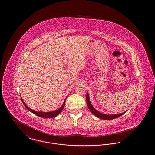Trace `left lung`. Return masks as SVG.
Wrapping results in <instances>:
<instances>
[{
  "mask_svg": "<svg viewBox=\"0 0 155 155\" xmlns=\"http://www.w3.org/2000/svg\"><path fill=\"white\" fill-rule=\"evenodd\" d=\"M86 99H87V103L88 107V109L91 111V113L94 114L95 116L97 117L98 118H101V119H103V120H112L114 118H117L118 117L122 116L123 114H124L125 112L120 113V114H103L101 113L99 111L96 110V109L93 107V106L92 105V104L89 101V95L88 92H87V95H86Z\"/></svg>",
  "mask_w": 155,
  "mask_h": 155,
  "instance_id": "1",
  "label": "left lung"
}]
</instances>
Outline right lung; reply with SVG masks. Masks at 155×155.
Segmentation results:
<instances>
[{
	"label": "right lung",
	"instance_id": "1",
	"mask_svg": "<svg viewBox=\"0 0 155 155\" xmlns=\"http://www.w3.org/2000/svg\"><path fill=\"white\" fill-rule=\"evenodd\" d=\"M21 101H22V103L24 104V105L25 106V107L28 110L30 111L31 112H32V113H34V114L37 115L38 116L40 117H42V118H51L54 117L56 116H57L58 114H59L61 111L63 110L64 105H65V102H66V99L64 102V103L63 104V105L61 106L60 108H59L58 110H57L53 111H49V112H44V111H36L33 110L31 109H30L29 107H28L26 104L24 103V102L23 101L22 98H21Z\"/></svg>",
	"mask_w": 155,
	"mask_h": 155
}]
</instances>
